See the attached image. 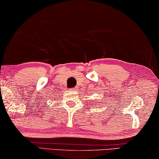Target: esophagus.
<instances>
[{
  "mask_svg": "<svg viewBox=\"0 0 159 159\" xmlns=\"http://www.w3.org/2000/svg\"><path fill=\"white\" fill-rule=\"evenodd\" d=\"M72 90H74V91H75V90H76V88H72Z\"/></svg>",
  "mask_w": 159,
  "mask_h": 159,
  "instance_id": "obj_1",
  "label": "esophagus"
}]
</instances>
